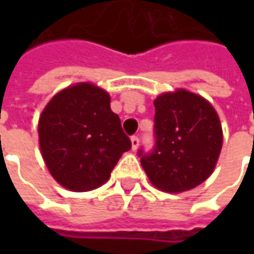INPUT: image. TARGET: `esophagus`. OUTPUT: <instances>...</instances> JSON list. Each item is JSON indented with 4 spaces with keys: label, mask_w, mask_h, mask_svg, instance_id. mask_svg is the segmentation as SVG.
Masks as SVG:
<instances>
[{
    "label": "esophagus",
    "mask_w": 254,
    "mask_h": 254,
    "mask_svg": "<svg viewBox=\"0 0 254 254\" xmlns=\"http://www.w3.org/2000/svg\"><path fill=\"white\" fill-rule=\"evenodd\" d=\"M138 145H140V138H138L137 135H132V137H131V147H132V150L135 151V150L138 148Z\"/></svg>",
    "instance_id": "obj_1"
}]
</instances>
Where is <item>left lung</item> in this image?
Here are the masks:
<instances>
[{
    "mask_svg": "<svg viewBox=\"0 0 254 254\" xmlns=\"http://www.w3.org/2000/svg\"><path fill=\"white\" fill-rule=\"evenodd\" d=\"M154 107V147L138 150L145 174L154 187L171 193L198 187L213 172L222 148L215 109L182 89L158 96Z\"/></svg>",
    "mask_w": 254,
    "mask_h": 254,
    "instance_id": "obj_1",
    "label": "left lung"
}]
</instances>
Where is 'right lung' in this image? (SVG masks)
I'll return each instance as SVG.
<instances>
[{
  "label": "right lung",
  "mask_w": 254,
  "mask_h": 254,
  "mask_svg": "<svg viewBox=\"0 0 254 254\" xmlns=\"http://www.w3.org/2000/svg\"><path fill=\"white\" fill-rule=\"evenodd\" d=\"M39 145L48 170L74 192L99 188L131 148L110 96L90 83L59 92L41 114Z\"/></svg>",
  "instance_id": "right-lung-1"
}]
</instances>
